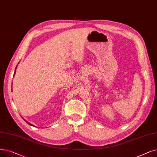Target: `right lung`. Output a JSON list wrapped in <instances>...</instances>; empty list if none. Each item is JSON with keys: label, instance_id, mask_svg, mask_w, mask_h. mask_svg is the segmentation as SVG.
I'll return each mask as SVG.
<instances>
[{"label": "right lung", "instance_id": "right-lung-1", "mask_svg": "<svg viewBox=\"0 0 157 157\" xmlns=\"http://www.w3.org/2000/svg\"><path fill=\"white\" fill-rule=\"evenodd\" d=\"M17 67H16V69H17ZM16 69H15V72H14V75H13V76H15V72H16ZM24 121H25V122H27V123H28V124H29L30 126H33V124H31V123H29V122H28V121H25V119H24Z\"/></svg>", "mask_w": 157, "mask_h": 157}]
</instances>
